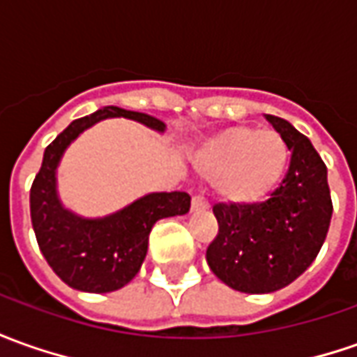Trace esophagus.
I'll return each instance as SVG.
<instances>
[{"instance_id": "1", "label": "esophagus", "mask_w": 357, "mask_h": 357, "mask_svg": "<svg viewBox=\"0 0 357 357\" xmlns=\"http://www.w3.org/2000/svg\"><path fill=\"white\" fill-rule=\"evenodd\" d=\"M207 207H209V201L203 197V195H195V197L191 199V209L193 211L207 209Z\"/></svg>"}]
</instances>
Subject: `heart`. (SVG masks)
I'll return each mask as SVG.
<instances>
[{
  "label": "heart",
  "instance_id": "1",
  "mask_svg": "<svg viewBox=\"0 0 357 357\" xmlns=\"http://www.w3.org/2000/svg\"><path fill=\"white\" fill-rule=\"evenodd\" d=\"M291 150L280 132L252 127L227 128L195 154V168L213 179L220 197L234 205L260 203L285 178Z\"/></svg>",
  "mask_w": 357,
  "mask_h": 357
}]
</instances>
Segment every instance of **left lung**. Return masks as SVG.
Segmentation results:
<instances>
[{
	"instance_id": "obj_1",
	"label": "left lung",
	"mask_w": 357,
	"mask_h": 357,
	"mask_svg": "<svg viewBox=\"0 0 357 357\" xmlns=\"http://www.w3.org/2000/svg\"><path fill=\"white\" fill-rule=\"evenodd\" d=\"M291 150L289 169L270 199L217 203L219 232L207 248L211 271L242 293H271L307 270L332 219L326 166L311 140L285 119L268 115Z\"/></svg>"
}]
</instances>
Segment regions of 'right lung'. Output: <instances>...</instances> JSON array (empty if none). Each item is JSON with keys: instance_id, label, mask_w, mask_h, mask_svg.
Segmentation results:
<instances>
[{"instance_id": "obj_1", "label": "right lung", "mask_w": 357, "mask_h": 357, "mask_svg": "<svg viewBox=\"0 0 357 357\" xmlns=\"http://www.w3.org/2000/svg\"><path fill=\"white\" fill-rule=\"evenodd\" d=\"M107 117L135 119L164 130L158 119L119 107H103L72 121L45 150L43 166L31 185V220L38 248L66 285L86 293H109L127 285L146 258L148 234L156 220L185 215L191 197L185 191L150 193L105 219H82L66 211L56 195V166L74 138Z\"/></svg>"}]
</instances>
